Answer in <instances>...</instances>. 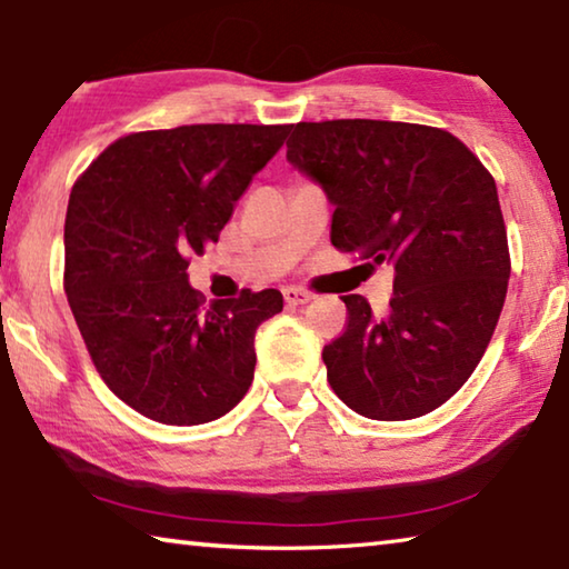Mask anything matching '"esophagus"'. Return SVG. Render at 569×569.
<instances>
[{"label":"esophagus","instance_id":"34e87169","mask_svg":"<svg viewBox=\"0 0 569 569\" xmlns=\"http://www.w3.org/2000/svg\"><path fill=\"white\" fill-rule=\"evenodd\" d=\"M283 299L286 303H291V307H299V303L311 301V293L303 291V288H283Z\"/></svg>","mask_w":569,"mask_h":569}]
</instances>
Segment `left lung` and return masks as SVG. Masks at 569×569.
<instances>
[{
    "label": "left lung",
    "instance_id": "8db88e82",
    "mask_svg": "<svg viewBox=\"0 0 569 569\" xmlns=\"http://www.w3.org/2000/svg\"><path fill=\"white\" fill-rule=\"evenodd\" d=\"M286 159L335 208L332 244L395 268L383 317L342 296L348 327L322 350L335 395L371 420L433 412L482 361L506 303L492 174L441 128L366 118L296 123Z\"/></svg>",
    "mask_w": 569,
    "mask_h": 569
}]
</instances>
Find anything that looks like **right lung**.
Segmentation results:
<instances>
[{
    "instance_id": "1",
    "label": "right lung",
    "mask_w": 569,
    "mask_h": 569,
    "mask_svg": "<svg viewBox=\"0 0 569 569\" xmlns=\"http://www.w3.org/2000/svg\"><path fill=\"white\" fill-rule=\"evenodd\" d=\"M291 126L203 123L118 139L71 188L63 288L118 399L164 426H203L250 389L276 288L201 307L188 258L216 242Z\"/></svg>"
}]
</instances>
